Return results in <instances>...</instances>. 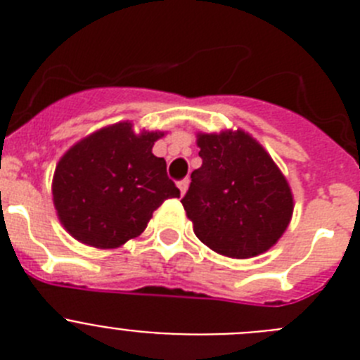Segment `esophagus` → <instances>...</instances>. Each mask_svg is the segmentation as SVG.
<instances>
[{"label":"esophagus","mask_w":360,"mask_h":360,"mask_svg":"<svg viewBox=\"0 0 360 360\" xmlns=\"http://www.w3.org/2000/svg\"><path fill=\"white\" fill-rule=\"evenodd\" d=\"M187 187H189V180H187V178H184V180H180V182H178V189H180V193H182V195H186Z\"/></svg>","instance_id":"34e87169"}]
</instances>
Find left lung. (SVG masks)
Masks as SVG:
<instances>
[{
  "mask_svg": "<svg viewBox=\"0 0 360 360\" xmlns=\"http://www.w3.org/2000/svg\"><path fill=\"white\" fill-rule=\"evenodd\" d=\"M202 167L191 173L182 205L209 249L247 259L278 243L294 212L287 178L249 133H198Z\"/></svg>",
  "mask_w": 360,
  "mask_h": 360,
  "instance_id": "left-lung-1",
  "label": "left lung"
}]
</instances>
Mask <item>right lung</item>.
Instances as JSON below:
<instances>
[{
  "label": "right lung",
  "instance_id": "right-lung-1",
  "mask_svg": "<svg viewBox=\"0 0 360 360\" xmlns=\"http://www.w3.org/2000/svg\"><path fill=\"white\" fill-rule=\"evenodd\" d=\"M162 131L131 122L98 129L72 146L53 173V205L63 227L95 249H117L148 227L164 200L178 198L165 160L153 155Z\"/></svg>",
  "mask_w": 360,
  "mask_h": 360
}]
</instances>
